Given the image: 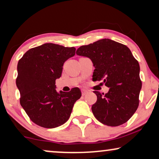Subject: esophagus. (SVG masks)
<instances>
[{
    "label": "esophagus",
    "instance_id": "esophagus-1",
    "mask_svg": "<svg viewBox=\"0 0 159 159\" xmlns=\"http://www.w3.org/2000/svg\"><path fill=\"white\" fill-rule=\"evenodd\" d=\"M81 92H82V95H85L87 93H88V90H84V89H82L81 90Z\"/></svg>",
    "mask_w": 159,
    "mask_h": 159
}]
</instances>
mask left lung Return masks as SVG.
I'll use <instances>...</instances> for the list:
<instances>
[{"instance_id": "obj_1", "label": "left lung", "mask_w": 159, "mask_h": 159, "mask_svg": "<svg viewBox=\"0 0 159 159\" xmlns=\"http://www.w3.org/2000/svg\"><path fill=\"white\" fill-rule=\"evenodd\" d=\"M77 55L92 61L93 81L103 80L107 93L93 91L97 101L92 106L95 118L103 125L116 127L127 122L139 106L142 88L140 65L129 48L110 39H101L77 50Z\"/></svg>"}]
</instances>
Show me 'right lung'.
<instances>
[{
	"mask_svg": "<svg viewBox=\"0 0 159 159\" xmlns=\"http://www.w3.org/2000/svg\"><path fill=\"white\" fill-rule=\"evenodd\" d=\"M75 51L74 47L45 43L30 49L19 61L16 83L20 104L30 119L40 127L55 128L64 125L81 97L78 88L68 93L57 92L55 85L64 62L75 55Z\"/></svg>",
	"mask_w": 159,
	"mask_h": 159,
	"instance_id": "add662e5",
	"label": "right lung"
}]
</instances>
